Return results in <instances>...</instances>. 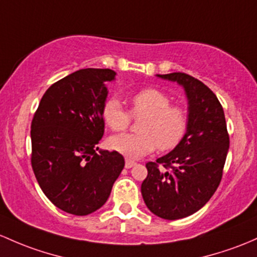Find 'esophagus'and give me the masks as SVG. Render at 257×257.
<instances>
[{
	"label": "esophagus",
	"instance_id": "obj_1",
	"mask_svg": "<svg viewBox=\"0 0 257 257\" xmlns=\"http://www.w3.org/2000/svg\"><path fill=\"white\" fill-rule=\"evenodd\" d=\"M135 165H136V162L135 161H131V159H126L125 161V167L127 168V169H130V168H132V167H135Z\"/></svg>",
	"mask_w": 257,
	"mask_h": 257
}]
</instances>
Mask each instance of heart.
Returning a JSON list of instances; mask_svg holds the SVG:
<instances>
[{
	"label": "heart",
	"instance_id": "obj_1",
	"mask_svg": "<svg viewBox=\"0 0 257 257\" xmlns=\"http://www.w3.org/2000/svg\"><path fill=\"white\" fill-rule=\"evenodd\" d=\"M132 115L145 116L141 120L139 134H121L110 137L111 150L130 157L141 158L158 148L170 151L184 139L187 130V115L181 107L172 106L165 93L154 88L140 90L131 96ZM104 122L112 131H122L131 116L116 98L107 99L103 106Z\"/></svg>",
	"mask_w": 257,
	"mask_h": 257
}]
</instances>
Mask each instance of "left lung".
Listing matches in <instances>:
<instances>
[{
	"instance_id": "obj_1",
	"label": "left lung",
	"mask_w": 257,
	"mask_h": 257,
	"mask_svg": "<svg viewBox=\"0 0 257 257\" xmlns=\"http://www.w3.org/2000/svg\"><path fill=\"white\" fill-rule=\"evenodd\" d=\"M184 88L187 98V130L169 153L146 164L141 185L146 206L163 219H180L202 208L216 192L229 150L224 111L216 94L186 73L156 74ZM162 164L167 171L159 170Z\"/></svg>"
}]
</instances>
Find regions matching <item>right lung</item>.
Instances as JSON below:
<instances>
[{
	"label": "right lung",
	"mask_w": 257,
	"mask_h": 257,
	"mask_svg": "<svg viewBox=\"0 0 257 257\" xmlns=\"http://www.w3.org/2000/svg\"><path fill=\"white\" fill-rule=\"evenodd\" d=\"M109 68H84L54 83L32 121V167L46 197L57 208L87 216L111 192L125 159L116 151H96L104 135L103 106Z\"/></svg>",
	"instance_id": "add662e5"
}]
</instances>
